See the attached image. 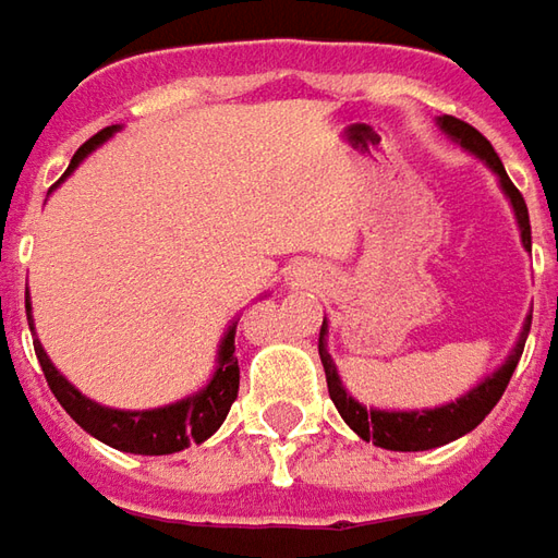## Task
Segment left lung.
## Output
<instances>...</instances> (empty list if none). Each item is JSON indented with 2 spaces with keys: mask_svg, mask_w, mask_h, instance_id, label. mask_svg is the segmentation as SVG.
I'll list each match as a JSON object with an SVG mask.
<instances>
[{
  "mask_svg": "<svg viewBox=\"0 0 558 558\" xmlns=\"http://www.w3.org/2000/svg\"><path fill=\"white\" fill-rule=\"evenodd\" d=\"M438 123L447 136H453L462 148L475 151V155H478L482 161H487V167L500 177V185H504V192L509 195L512 210H515V220H519V229H522V242L531 247L527 204L525 198H522V192H519V189L512 185V180L506 177L504 161L497 158L494 145L484 140L472 123H465V120L460 118L444 114ZM527 329H531V316H527L525 332L519 338L515 351L509 354V360H506L497 373L490 375V378H484L478 388H472V391L465 397H460L457 403H447V407H438V410H422V413H385V410H366V407H360L354 397L341 388V378L335 373L332 356L326 351V323H323V329H319V360H323V369H326L329 397L335 400L341 418L354 428L360 438L373 440L375 447L403 450V453H407V450H432V447H440V444H450V440L462 438L465 432H472V428L497 407V400L504 397L506 385H509V378H512L515 366H519V356L525 351Z\"/></svg>",
  "mask_w": 558,
  "mask_h": 558,
  "instance_id": "obj_1",
  "label": "left lung"
}]
</instances>
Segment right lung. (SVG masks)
<instances>
[{
    "instance_id": "add662e5",
    "label": "right lung",
    "mask_w": 558,
    "mask_h": 558,
    "mask_svg": "<svg viewBox=\"0 0 558 558\" xmlns=\"http://www.w3.org/2000/svg\"><path fill=\"white\" fill-rule=\"evenodd\" d=\"M118 126H105L93 140H86L76 148L74 161L64 170V177L74 170L76 163L83 161L98 142H105ZM31 311V301H27ZM31 319V313H27ZM33 323V319H31ZM33 329V326H31ZM36 360L43 366V375L52 388L54 400L68 410V416L74 418L80 428H86L93 438L101 444L114 447V450H126V453H142V457H163V453H177L189 444H202L207 440L220 425H223L226 413L232 407V400L239 395V356H235V329H229L220 344V366L210 378V385L198 391V395L185 397L180 403H170L163 410H145V413H120V410H108L98 407L93 400L76 391L74 385L49 363V356L43 351L39 341H33Z\"/></svg>"
}]
</instances>
